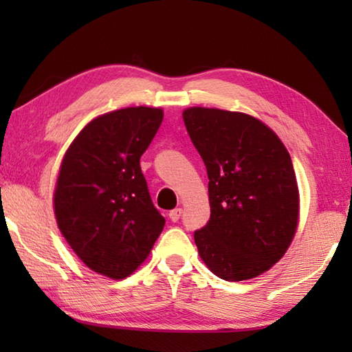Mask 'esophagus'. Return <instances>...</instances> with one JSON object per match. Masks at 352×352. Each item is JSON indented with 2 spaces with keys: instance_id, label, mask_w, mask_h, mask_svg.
<instances>
[{
  "instance_id": "1",
  "label": "esophagus",
  "mask_w": 352,
  "mask_h": 352,
  "mask_svg": "<svg viewBox=\"0 0 352 352\" xmlns=\"http://www.w3.org/2000/svg\"><path fill=\"white\" fill-rule=\"evenodd\" d=\"M182 212H183V210L182 208H175V210H172L170 212H169V219L172 220V222H177L178 219H180V216H182Z\"/></svg>"
}]
</instances>
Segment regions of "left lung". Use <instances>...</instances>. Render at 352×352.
<instances>
[{
  "instance_id": "obj_1",
  "label": "left lung",
  "mask_w": 352,
  "mask_h": 352,
  "mask_svg": "<svg viewBox=\"0 0 352 352\" xmlns=\"http://www.w3.org/2000/svg\"><path fill=\"white\" fill-rule=\"evenodd\" d=\"M183 121L210 178V222L194 233L201 261L225 281L262 275L287 252L300 222L287 148L242 111L189 107Z\"/></svg>"
}]
</instances>
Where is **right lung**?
I'll use <instances>...</instances> for the list:
<instances>
[{"mask_svg": "<svg viewBox=\"0 0 352 352\" xmlns=\"http://www.w3.org/2000/svg\"><path fill=\"white\" fill-rule=\"evenodd\" d=\"M163 115L144 105L104 113L62 158L52 199L57 226L77 258L110 279L132 275L164 228L140 166Z\"/></svg>", "mask_w": 352, "mask_h": 352, "instance_id": "add662e5", "label": "right lung"}]
</instances>
